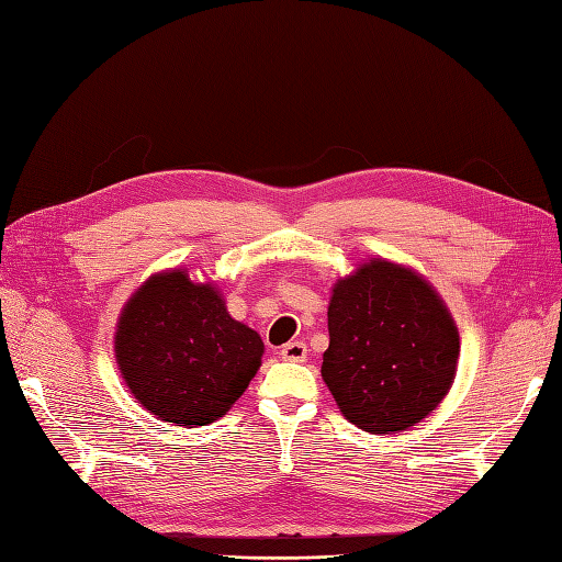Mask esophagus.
Returning <instances> with one entry per match:
<instances>
[{
  "instance_id": "1",
  "label": "esophagus",
  "mask_w": 562,
  "mask_h": 562,
  "mask_svg": "<svg viewBox=\"0 0 562 562\" xmlns=\"http://www.w3.org/2000/svg\"><path fill=\"white\" fill-rule=\"evenodd\" d=\"M281 359L283 361H305L307 359V345L300 342V340H293V342H285L281 347Z\"/></svg>"
}]
</instances>
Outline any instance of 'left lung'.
I'll list each match as a JSON object with an SVG mask.
<instances>
[{
	"label": "left lung",
	"instance_id": "obj_1",
	"mask_svg": "<svg viewBox=\"0 0 562 562\" xmlns=\"http://www.w3.org/2000/svg\"><path fill=\"white\" fill-rule=\"evenodd\" d=\"M322 375L342 416L367 432H400L445 400L459 330L416 271L361 265L333 288Z\"/></svg>",
	"mask_w": 562,
	"mask_h": 562
}]
</instances>
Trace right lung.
<instances>
[{
	"mask_svg": "<svg viewBox=\"0 0 562 562\" xmlns=\"http://www.w3.org/2000/svg\"><path fill=\"white\" fill-rule=\"evenodd\" d=\"M262 352V338L229 316L215 288L179 269L146 281L117 322L120 373L146 412L168 423L205 426L224 416Z\"/></svg>",
	"mask_w": 562,
	"mask_h": 562,
	"instance_id": "right-lung-1",
	"label": "right lung"
}]
</instances>
